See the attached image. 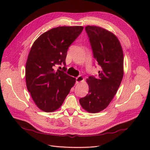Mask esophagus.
Wrapping results in <instances>:
<instances>
[{
	"label": "esophagus",
	"mask_w": 150,
	"mask_h": 150,
	"mask_svg": "<svg viewBox=\"0 0 150 150\" xmlns=\"http://www.w3.org/2000/svg\"><path fill=\"white\" fill-rule=\"evenodd\" d=\"M84 80V78L82 76H79L78 77H77L76 78V83L78 84L80 82H82V81Z\"/></svg>",
	"instance_id": "34e87169"
}]
</instances>
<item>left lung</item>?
I'll list each match as a JSON object with an SVG mask.
<instances>
[{
    "label": "left lung",
    "mask_w": 150,
    "mask_h": 150,
    "mask_svg": "<svg viewBox=\"0 0 150 150\" xmlns=\"http://www.w3.org/2000/svg\"><path fill=\"white\" fill-rule=\"evenodd\" d=\"M93 57L101 67L97 77L89 76L88 94L79 99L85 110L96 113L104 110L114 98L123 77V52L119 40L98 26L85 28Z\"/></svg>",
    "instance_id": "obj_1"
}]
</instances>
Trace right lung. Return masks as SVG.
Returning <instances> with one entry per match:
<instances>
[{
	"instance_id": "right-lung-1",
	"label": "right lung",
	"mask_w": 150,
	"mask_h": 150,
	"mask_svg": "<svg viewBox=\"0 0 150 150\" xmlns=\"http://www.w3.org/2000/svg\"><path fill=\"white\" fill-rule=\"evenodd\" d=\"M83 30L82 26L53 28L40 35L30 49L25 66L27 88L45 112L59 108L75 84L76 79L65 72L66 58L68 48ZM61 64L65 65L63 71L54 69Z\"/></svg>"
}]
</instances>
